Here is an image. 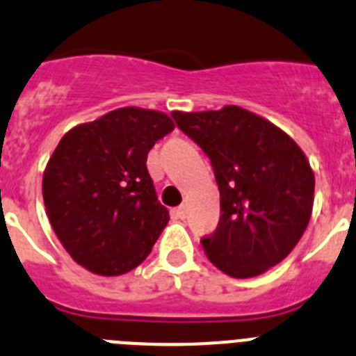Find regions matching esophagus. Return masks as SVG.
Listing matches in <instances>:
<instances>
[{
    "label": "esophagus",
    "mask_w": 356,
    "mask_h": 356,
    "mask_svg": "<svg viewBox=\"0 0 356 356\" xmlns=\"http://www.w3.org/2000/svg\"><path fill=\"white\" fill-rule=\"evenodd\" d=\"M171 216L175 217V219H185V207H176V209L171 210Z\"/></svg>",
    "instance_id": "1"
}]
</instances>
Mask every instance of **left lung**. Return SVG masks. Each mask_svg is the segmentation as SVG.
<instances>
[{
	"label": "left lung",
	"mask_w": 356,
	"mask_h": 356,
	"mask_svg": "<svg viewBox=\"0 0 356 356\" xmlns=\"http://www.w3.org/2000/svg\"><path fill=\"white\" fill-rule=\"evenodd\" d=\"M171 115L209 155L221 194L219 225L201 238L210 262L232 278H253L282 262L312 216L316 178L301 147L235 105Z\"/></svg>",
	"instance_id": "left-lung-1"
}]
</instances>
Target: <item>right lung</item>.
Masks as SVG:
<instances>
[{
	"label": "right lung",
	"instance_id": "obj_1",
	"mask_svg": "<svg viewBox=\"0 0 356 356\" xmlns=\"http://www.w3.org/2000/svg\"><path fill=\"white\" fill-rule=\"evenodd\" d=\"M172 130L163 112L124 106L71 128L49 156L42 176L48 219L71 259L94 275L135 269L168 225L146 160Z\"/></svg>",
	"mask_w": 356,
	"mask_h": 356
}]
</instances>
